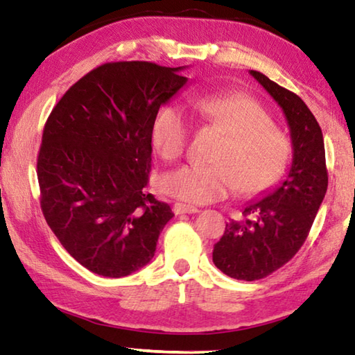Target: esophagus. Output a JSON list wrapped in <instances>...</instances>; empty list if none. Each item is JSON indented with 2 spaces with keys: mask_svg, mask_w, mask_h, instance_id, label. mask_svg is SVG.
I'll return each instance as SVG.
<instances>
[{
  "mask_svg": "<svg viewBox=\"0 0 355 355\" xmlns=\"http://www.w3.org/2000/svg\"><path fill=\"white\" fill-rule=\"evenodd\" d=\"M197 211H199L197 207L188 205V203L177 202L175 205H173V213H175V214H192V213H197Z\"/></svg>",
  "mask_w": 355,
  "mask_h": 355,
  "instance_id": "esophagus-1",
  "label": "esophagus"
}]
</instances>
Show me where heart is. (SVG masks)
Here are the masks:
<instances>
[{"label": "heart", "instance_id": "obj_1", "mask_svg": "<svg viewBox=\"0 0 355 355\" xmlns=\"http://www.w3.org/2000/svg\"><path fill=\"white\" fill-rule=\"evenodd\" d=\"M192 107L225 135L224 141L211 164H191L169 173L163 182L167 194L188 203H211L235 189L241 196L260 194L279 182L290 164L291 142L274 127L260 101L245 94L207 95L194 100ZM152 136L159 155L173 163L189 147L191 123L177 107H164Z\"/></svg>", "mask_w": 355, "mask_h": 355}]
</instances>
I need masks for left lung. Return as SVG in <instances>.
<instances>
[{
	"instance_id": "8db88e82",
	"label": "left lung",
	"mask_w": 355,
	"mask_h": 355,
	"mask_svg": "<svg viewBox=\"0 0 355 355\" xmlns=\"http://www.w3.org/2000/svg\"><path fill=\"white\" fill-rule=\"evenodd\" d=\"M284 111L290 127L293 163L286 178L266 197L245 205L213 249V261L236 280H260L277 271L302 248L327 191L326 150L320 123L302 98L250 70Z\"/></svg>"
}]
</instances>
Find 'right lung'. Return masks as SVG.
Instances as JSON below:
<instances>
[{"instance_id": "obj_1", "label": "right lung", "mask_w": 355, "mask_h": 355, "mask_svg": "<svg viewBox=\"0 0 355 355\" xmlns=\"http://www.w3.org/2000/svg\"><path fill=\"white\" fill-rule=\"evenodd\" d=\"M184 67L107 62L76 81L46 119L37 156L40 208L75 260L103 277L146 266L173 218L147 192L152 133Z\"/></svg>"}]
</instances>
